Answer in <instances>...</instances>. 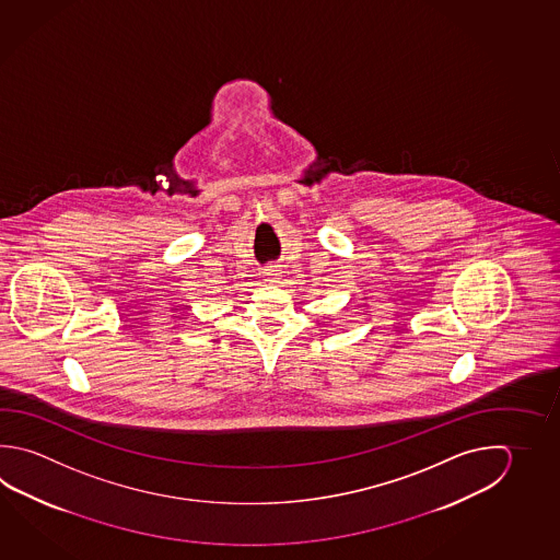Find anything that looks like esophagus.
<instances>
[{"instance_id":"34e87169","label":"esophagus","mask_w":560,"mask_h":560,"mask_svg":"<svg viewBox=\"0 0 560 560\" xmlns=\"http://www.w3.org/2000/svg\"><path fill=\"white\" fill-rule=\"evenodd\" d=\"M280 268L278 266H266L265 272H262V276L266 278V282H276L278 278H280Z\"/></svg>"}]
</instances>
